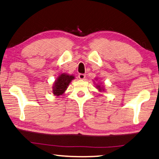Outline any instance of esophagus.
Here are the masks:
<instances>
[{
    "label": "esophagus",
    "mask_w": 159,
    "mask_h": 159,
    "mask_svg": "<svg viewBox=\"0 0 159 159\" xmlns=\"http://www.w3.org/2000/svg\"><path fill=\"white\" fill-rule=\"evenodd\" d=\"M78 77L80 78V80H84L85 79V77H86V75H84V74H79V75H78Z\"/></svg>",
    "instance_id": "obj_1"
}]
</instances>
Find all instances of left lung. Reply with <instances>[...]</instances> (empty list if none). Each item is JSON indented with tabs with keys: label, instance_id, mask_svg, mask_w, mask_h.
Wrapping results in <instances>:
<instances>
[{
	"label": "left lung",
	"instance_id": "obj_1",
	"mask_svg": "<svg viewBox=\"0 0 159 159\" xmlns=\"http://www.w3.org/2000/svg\"><path fill=\"white\" fill-rule=\"evenodd\" d=\"M95 80H96V78ZM97 80H98V79H97ZM94 83H95V82H94ZM96 88L98 90V91H100V92H102V91H105V87L103 85H102L101 84H96Z\"/></svg>",
	"mask_w": 159,
	"mask_h": 159
}]
</instances>
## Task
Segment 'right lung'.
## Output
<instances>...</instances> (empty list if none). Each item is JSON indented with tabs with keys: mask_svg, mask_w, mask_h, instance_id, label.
Instances as JSON below:
<instances>
[{
	"mask_svg": "<svg viewBox=\"0 0 159 159\" xmlns=\"http://www.w3.org/2000/svg\"><path fill=\"white\" fill-rule=\"evenodd\" d=\"M73 80H75L73 75H69L65 72L60 74L53 84L52 92L56 96L63 95V93L68 89L70 83Z\"/></svg>",
	"mask_w": 159,
	"mask_h": 159,
	"instance_id": "add662e5",
	"label": "right lung"
}]
</instances>
